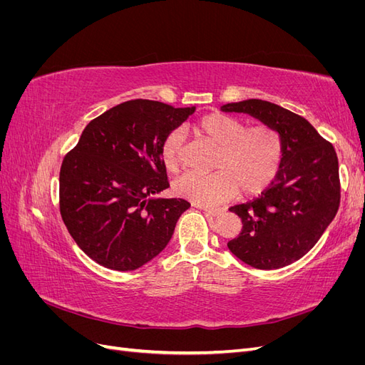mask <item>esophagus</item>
<instances>
[{
	"label": "esophagus",
	"instance_id": "1",
	"mask_svg": "<svg viewBox=\"0 0 365 365\" xmlns=\"http://www.w3.org/2000/svg\"><path fill=\"white\" fill-rule=\"evenodd\" d=\"M200 207L201 210H204V212L207 213V215H210V216H219L220 213L224 212L222 208H215V207H205V205H197Z\"/></svg>",
	"mask_w": 365,
	"mask_h": 365
}]
</instances>
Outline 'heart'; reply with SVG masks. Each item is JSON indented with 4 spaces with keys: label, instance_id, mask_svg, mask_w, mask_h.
<instances>
[{
    "label": "heart",
    "instance_id": "obj_1",
    "mask_svg": "<svg viewBox=\"0 0 365 365\" xmlns=\"http://www.w3.org/2000/svg\"><path fill=\"white\" fill-rule=\"evenodd\" d=\"M197 134L217 146L213 173H185L173 184L175 193L200 205H213L242 196L257 195L275 178L283 157L279 132L267 125L245 128L237 117L213 113L195 123ZM182 135L172 130L161 143V161L169 172L180 165Z\"/></svg>",
    "mask_w": 365,
    "mask_h": 365
}]
</instances>
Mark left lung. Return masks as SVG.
Segmentation results:
<instances>
[{"instance_id":"8db88e82","label":"left lung","mask_w":365,"mask_h":365,"mask_svg":"<svg viewBox=\"0 0 365 365\" xmlns=\"http://www.w3.org/2000/svg\"><path fill=\"white\" fill-rule=\"evenodd\" d=\"M248 114L279 132L280 169L259 197L230 208L242 231L227 247L257 269H279L302 259L332 222L339 205L338 158L309 121L279 105L250 98L220 106Z\"/></svg>"}]
</instances>
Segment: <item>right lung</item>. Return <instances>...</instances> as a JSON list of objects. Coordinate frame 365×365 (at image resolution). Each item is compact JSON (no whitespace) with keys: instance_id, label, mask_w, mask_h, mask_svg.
Instances as JSON below:
<instances>
[{"instance_id":"right-lung-1","label":"right lung","mask_w":365,"mask_h":365,"mask_svg":"<svg viewBox=\"0 0 365 365\" xmlns=\"http://www.w3.org/2000/svg\"><path fill=\"white\" fill-rule=\"evenodd\" d=\"M195 109L137 98L85 126L62 161L59 197L63 224L88 257L134 271L169 244L190 204L157 197L169 187L161 143Z\"/></svg>"}]
</instances>
